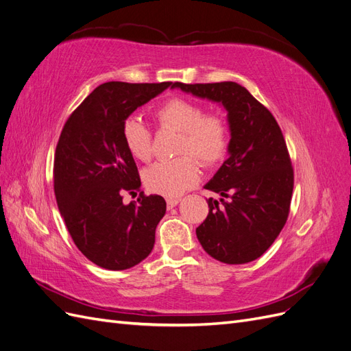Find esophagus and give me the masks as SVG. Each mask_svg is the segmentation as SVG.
I'll list each match as a JSON object with an SVG mask.
<instances>
[{
	"mask_svg": "<svg viewBox=\"0 0 351 351\" xmlns=\"http://www.w3.org/2000/svg\"><path fill=\"white\" fill-rule=\"evenodd\" d=\"M180 202H182V199H180V197H168L167 199V206H168V209H171V208L177 206Z\"/></svg>",
	"mask_w": 351,
	"mask_h": 351,
	"instance_id": "obj_1",
	"label": "esophagus"
}]
</instances>
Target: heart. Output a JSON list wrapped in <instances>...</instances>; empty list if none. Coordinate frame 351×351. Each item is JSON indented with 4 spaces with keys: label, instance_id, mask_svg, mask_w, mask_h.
<instances>
[{
    "label": "heart",
    "instance_id": "b5f03b06",
    "mask_svg": "<svg viewBox=\"0 0 351 351\" xmlns=\"http://www.w3.org/2000/svg\"><path fill=\"white\" fill-rule=\"evenodd\" d=\"M158 123L182 132L178 145L180 155H192L202 165H214L226 155L228 129L226 120L218 114H205L199 104L173 98L155 111ZM124 145L136 159L149 161L154 155L152 133L139 117H127L123 123ZM192 156L158 161L146 169L143 182L152 193L177 197L199 180L197 164Z\"/></svg>",
    "mask_w": 351,
    "mask_h": 351
}]
</instances>
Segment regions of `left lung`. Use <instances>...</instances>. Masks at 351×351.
I'll return each mask as SVG.
<instances>
[{
	"instance_id": "8db88e82",
	"label": "left lung",
	"mask_w": 351,
	"mask_h": 351,
	"mask_svg": "<svg viewBox=\"0 0 351 351\" xmlns=\"http://www.w3.org/2000/svg\"><path fill=\"white\" fill-rule=\"evenodd\" d=\"M193 97L221 104L227 111L228 158L205 189L224 197L208 199L209 214L196 228L212 258L247 263L269 249L289 217L294 173L282 132L274 115L236 82L186 84Z\"/></svg>"
}]
</instances>
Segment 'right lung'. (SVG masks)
Listing matches in <instances>:
<instances>
[{
    "label": "right lung",
    "mask_w": 351,
    "mask_h": 351,
    "mask_svg": "<svg viewBox=\"0 0 351 351\" xmlns=\"http://www.w3.org/2000/svg\"><path fill=\"white\" fill-rule=\"evenodd\" d=\"M171 82H108L73 111L54 158V192L66 227L90 262L110 271L129 269L154 249L155 230L167 204L151 195L125 205L123 195L141 190L123 123Z\"/></svg>",
    "instance_id": "right-lung-1"
}]
</instances>
